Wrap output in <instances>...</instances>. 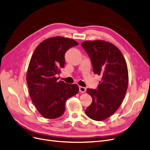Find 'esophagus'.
Wrapping results in <instances>:
<instances>
[{
    "mask_svg": "<svg viewBox=\"0 0 150 150\" xmlns=\"http://www.w3.org/2000/svg\"><path fill=\"white\" fill-rule=\"evenodd\" d=\"M79 91L81 93H85L86 92V90L85 87H83V86H79Z\"/></svg>",
    "mask_w": 150,
    "mask_h": 150,
    "instance_id": "obj_1",
    "label": "esophagus"
}]
</instances>
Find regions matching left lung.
Listing matches in <instances>:
<instances>
[{"label": "left lung", "mask_w": 150, "mask_h": 150, "mask_svg": "<svg viewBox=\"0 0 150 150\" xmlns=\"http://www.w3.org/2000/svg\"><path fill=\"white\" fill-rule=\"evenodd\" d=\"M81 45L91 59L93 72L101 77L97 89H87L93 101L85 114L93 120H103L111 116L124 100L129 82L127 63L120 50L112 43L86 41Z\"/></svg>", "instance_id": "1"}]
</instances>
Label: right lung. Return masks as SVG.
<instances>
[{"mask_svg":"<svg viewBox=\"0 0 150 150\" xmlns=\"http://www.w3.org/2000/svg\"><path fill=\"white\" fill-rule=\"evenodd\" d=\"M78 44L67 38H48L39 44L32 55L26 81L32 102L44 118L60 117L66 101L79 91L76 84L65 83L56 77L64 67L65 52Z\"/></svg>","mask_w":150,"mask_h":150,"instance_id":"1","label":"right lung"}]
</instances>
